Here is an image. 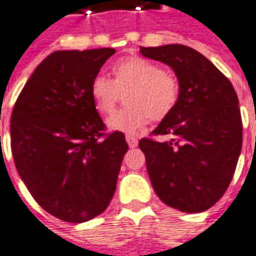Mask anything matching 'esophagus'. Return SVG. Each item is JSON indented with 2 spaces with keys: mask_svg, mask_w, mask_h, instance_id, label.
Wrapping results in <instances>:
<instances>
[{
  "mask_svg": "<svg viewBox=\"0 0 256 256\" xmlns=\"http://www.w3.org/2000/svg\"><path fill=\"white\" fill-rule=\"evenodd\" d=\"M126 141H128V144L130 148H136L137 144H138V140H137L134 136H126Z\"/></svg>",
  "mask_w": 256,
  "mask_h": 256,
  "instance_id": "obj_1",
  "label": "esophagus"
}]
</instances>
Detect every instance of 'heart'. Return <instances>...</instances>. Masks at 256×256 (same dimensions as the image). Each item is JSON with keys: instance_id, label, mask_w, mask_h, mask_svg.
<instances>
[{"instance_id": "1", "label": "heart", "mask_w": 256, "mask_h": 256, "mask_svg": "<svg viewBox=\"0 0 256 256\" xmlns=\"http://www.w3.org/2000/svg\"><path fill=\"white\" fill-rule=\"evenodd\" d=\"M114 78L96 76L91 80L90 97L101 115L115 110L119 92L128 90L124 97L126 108L108 119V128L122 133H136L150 119L162 122L176 110L180 84L173 73L142 56H126L110 68Z\"/></svg>"}]
</instances>
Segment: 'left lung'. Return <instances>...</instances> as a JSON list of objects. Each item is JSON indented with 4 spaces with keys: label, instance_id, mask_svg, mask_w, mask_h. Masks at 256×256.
<instances>
[{
    "label": "left lung",
    "instance_id": "obj_1",
    "mask_svg": "<svg viewBox=\"0 0 256 256\" xmlns=\"http://www.w3.org/2000/svg\"><path fill=\"white\" fill-rule=\"evenodd\" d=\"M142 56L170 66L178 76L176 110L141 138L146 170L159 200L182 212L214 206L233 178L242 146L238 98L228 78L202 54L182 44L140 47Z\"/></svg>",
    "mask_w": 256,
    "mask_h": 256
}]
</instances>
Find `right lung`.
<instances>
[{"instance_id": "add662e5", "label": "right lung", "mask_w": 256, "mask_h": 256, "mask_svg": "<svg viewBox=\"0 0 256 256\" xmlns=\"http://www.w3.org/2000/svg\"><path fill=\"white\" fill-rule=\"evenodd\" d=\"M114 48L55 51L36 68L10 116L16 170L44 210L83 223L102 214L115 194L128 146L105 134L90 97L91 80Z\"/></svg>"}]
</instances>
